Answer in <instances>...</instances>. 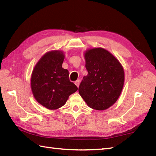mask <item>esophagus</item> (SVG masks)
<instances>
[{
	"label": "esophagus",
	"instance_id": "34e87169",
	"mask_svg": "<svg viewBox=\"0 0 156 156\" xmlns=\"http://www.w3.org/2000/svg\"><path fill=\"white\" fill-rule=\"evenodd\" d=\"M80 80H76L75 82V84L76 85V87H77L78 88L79 87V85H80Z\"/></svg>",
	"mask_w": 156,
	"mask_h": 156
}]
</instances>
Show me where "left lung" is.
Returning <instances> with one entry per match:
<instances>
[{
  "instance_id": "obj_1",
  "label": "left lung",
  "mask_w": 156,
  "mask_h": 156,
  "mask_svg": "<svg viewBox=\"0 0 156 156\" xmlns=\"http://www.w3.org/2000/svg\"><path fill=\"white\" fill-rule=\"evenodd\" d=\"M84 56L88 74L80 84L79 94L90 108L106 110L117 102L121 93L123 67L117 58L102 48L88 49Z\"/></svg>"
}]
</instances>
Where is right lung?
Returning <instances> with one entry per match:
<instances>
[{
    "instance_id": "add662e5",
    "label": "right lung",
    "mask_w": 156,
    "mask_h": 156,
    "mask_svg": "<svg viewBox=\"0 0 156 156\" xmlns=\"http://www.w3.org/2000/svg\"><path fill=\"white\" fill-rule=\"evenodd\" d=\"M65 58L61 50L48 51L39 59L33 69L31 88L38 103L49 110L64 106L69 96L78 90L69 80V72L62 68Z\"/></svg>"
}]
</instances>
